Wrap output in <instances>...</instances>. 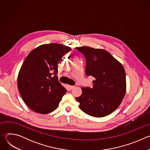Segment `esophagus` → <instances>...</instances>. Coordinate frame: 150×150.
<instances>
[{"label": "esophagus", "mask_w": 150, "mask_h": 150, "mask_svg": "<svg viewBox=\"0 0 150 150\" xmlns=\"http://www.w3.org/2000/svg\"><path fill=\"white\" fill-rule=\"evenodd\" d=\"M74 87H75V86H73V85H69V90H72Z\"/></svg>", "instance_id": "obj_1"}]
</instances>
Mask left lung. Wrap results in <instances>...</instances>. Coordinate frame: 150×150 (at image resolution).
Masks as SVG:
<instances>
[{
    "mask_svg": "<svg viewBox=\"0 0 150 150\" xmlns=\"http://www.w3.org/2000/svg\"><path fill=\"white\" fill-rule=\"evenodd\" d=\"M76 49L86 60L85 74L95 78L93 87L82 88V94L76 98L79 108L91 116H108L118 108L125 95V69L108 51L87 46Z\"/></svg>",
    "mask_w": 150,
    "mask_h": 150,
    "instance_id": "8db88e82",
    "label": "left lung"
}]
</instances>
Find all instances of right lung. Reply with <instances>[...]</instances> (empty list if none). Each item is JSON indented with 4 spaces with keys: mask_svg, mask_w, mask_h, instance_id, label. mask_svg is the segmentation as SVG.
I'll return each mask as SVG.
<instances>
[{
    "mask_svg": "<svg viewBox=\"0 0 150 150\" xmlns=\"http://www.w3.org/2000/svg\"><path fill=\"white\" fill-rule=\"evenodd\" d=\"M71 49L51 43L41 45L26 57L18 76V88L33 111L47 114L56 110L67 90L58 81L57 63Z\"/></svg>",
    "mask_w": 150,
    "mask_h": 150,
    "instance_id": "add662e5",
    "label": "right lung"
}]
</instances>
